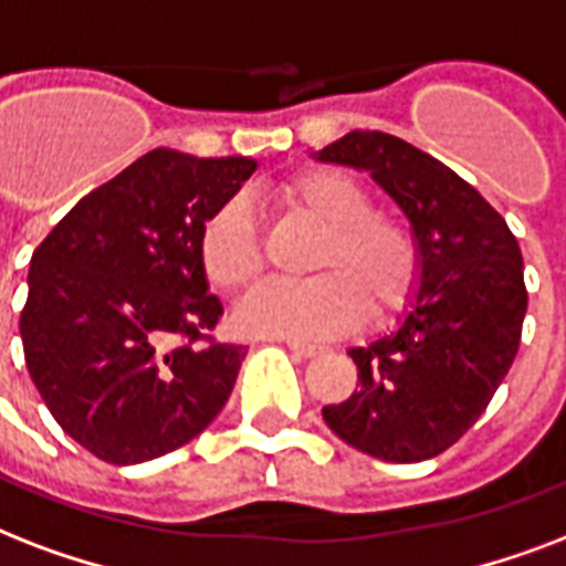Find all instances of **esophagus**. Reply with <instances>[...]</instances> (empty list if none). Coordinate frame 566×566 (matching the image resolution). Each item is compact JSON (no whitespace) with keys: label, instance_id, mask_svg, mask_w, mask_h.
Wrapping results in <instances>:
<instances>
[{"label":"esophagus","instance_id":"obj_1","mask_svg":"<svg viewBox=\"0 0 566 566\" xmlns=\"http://www.w3.org/2000/svg\"><path fill=\"white\" fill-rule=\"evenodd\" d=\"M286 348H289V352H292V354H295V357H315V354L322 352V348H318V345L297 343V339H289Z\"/></svg>","mask_w":566,"mask_h":566}]
</instances>
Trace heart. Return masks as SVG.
<instances>
[{
	"label": "heart",
	"instance_id": "1",
	"mask_svg": "<svg viewBox=\"0 0 566 566\" xmlns=\"http://www.w3.org/2000/svg\"><path fill=\"white\" fill-rule=\"evenodd\" d=\"M280 203L322 230L310 253L318 277L297 286H265L235 313L251 336L327 339L360 324L384 322L410 301L419 280V251L410 230L387 212H371L369 188L336 168L297 174L277 188ZM206 280L242 292L262 271V244L251 206L227 197L197 233Z\"/></svg>",
	"mask_w": 566,
	"mask_h": 566
}]
</instances>
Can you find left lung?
I'll list each match as a JSON object with an SVG mask.
<instances>
[{
    "instance_id": "1",
    "label": "left lung",
    "mask_w": 566,
    "mask_h": 566,
    "mask_svg": "<svg viewBox=\"0 0 566 566\" xmlns=\"http://www.w3.org/2000/svg\"><path fill=\"white\" fill-rule=\"evenodd\" d=\"M366 170L410 221L419 280L401 322L352 348L357 389L322 416L339 440L389 463L437 458L461 440L505 380L528 292L505 218L442 161L387 133H354L315 153Z\"/></svg>"
}]
</instances>
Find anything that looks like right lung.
<instances>
[{"label": "right lung", "instance_id": "1", "mask_svg": "<svg viewBox=\"0 0 566 566\" xmlns=\"http://www.w3.org/2000/svg\"><path fill=\"white\" fill-rule=\"evenodd\" d=\"M253 170L244 156L144 153L32 253L25 366L55 422L99 461L133 467L186 446L233 392L248 348L209 336L223 306L197 233Z\"/></svg>", "mask_w": 566, "mask_h": 566}]
</instances>
